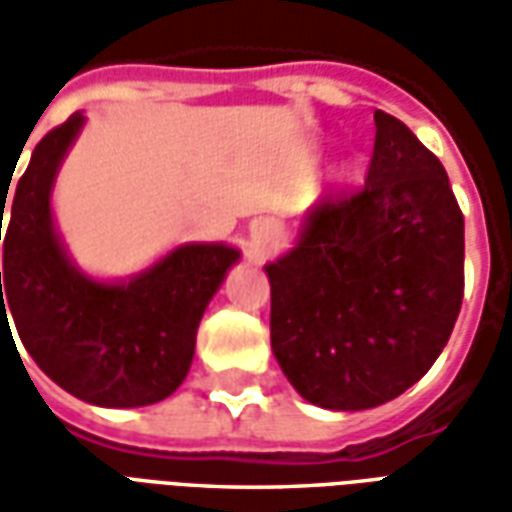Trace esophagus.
Segmentation results:
<instances>
[{
	"instance_id": "obj_1",
	"label": "esophagus",
	"mask_w": 512,
	"mask_h": 512,
	"mask_svg": "<svg viewBox=\"0 0 512 512\" xmlns=\"http://www.w3.org/2000/svg\"><path fill=\"white\" fill-rule=\"evenodd\" d=\"M271 238H274V233H271V227H268V224H260V227L255 230V244L257 246H266Z\"/></svg>"
}]
</instances>
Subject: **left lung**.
<instances>
[{"label": "left lung", "instance_id": "obj_1", "mask_svg": "<svg viewBox=\"0 0 512 512\" xmlns=\"http://www.w3.org/2000/svg\"><path fill=\"white\" fill-rule=\"evenodd\" d=\"M266 274L271 348L304 400L362 411L403 395L463 301V213L441 161L378 109L365 186L326 194Z\"/></svg>", "mask_w": 512, "mask_h": 512}]
</instances>
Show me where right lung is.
Wrapping results in <instances>:
<instances>
[{
  "label": "right lung",
  "instance_id": "obj_1",
  "mask_svg": "<svg viewBox=\"0 0 512 512\" xmlns=\"http://www.w3.org/2000/svg\"><path fill=\"white\" fill-rule=\"evenodd\" d=\"M82 123L84 115L76 112L40 139L7 205L0 326L10 329L13 315L35 365L73 397L106 408L150 406L183 384L202 312L238 249L178 246L123 285L79 274L54 233L49 194ZM7 191L10 186L0 189L2 202ZM2 219L5 205L0 227Z\"/></svg>",
  "mask_w": 512,
  "mask_h": 512
}]
</instances>
